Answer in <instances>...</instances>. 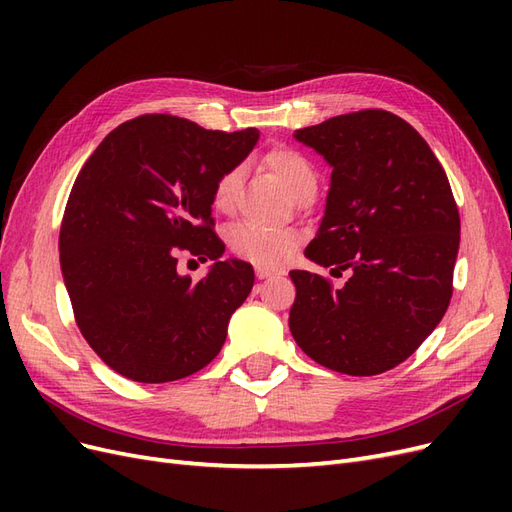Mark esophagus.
Wrapping results in <instances>:
<instances>
[{
    "label": "esophagus",
    "instance_id": "esophagus-1",
    "mask_svg": "<svg viewBox=\"0 0 512 512\" xmlns=\"http://www.w3.org/2000/svg\"><path fill=\"white\" fill-rule=\"evenodd\" d=\"M284 271L280 269H271V267H256V277L258 280H271V277H280Z\"/></svg>",
    "mask_w": 512,
    "mask_h": 512
}]
</instances>
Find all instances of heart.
I'll use <instances>...</instances> for the list:
<instances>
[{
    "instance_id": "1",
    "label": "heart",
    "mask_w": 512,
    "mask_h": 512,
    "mask_svg": "<svg viewBox=\"0 0 512 512\" xmlns=\"http://www.w3.org/2000/svg\"><path fill=\"white\" fill-rule=\"evenodd\" d=\"M265 166L280 181L284 192L294 200L303 192L316 188V170L299 151L288 147H275L265 156ZM241 190V170L232 168L224 173L213 188V207L228 213L235 207ZM230 252L250 260L260 267H275L286 262L297 250V232L286 228H265L252 222L235 224L228 230Z\"/></svg>"
}]
</instances>
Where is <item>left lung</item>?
Wrapping results in <instances>:
<instances>
[{
	"label": "left lung",
	"mask_w": 512,
	"mask_h": 512,
	"mask_svg": "<svg viewBox=\"0 0 512 512\" xmlns=\"http://www.w3.org/2000/svg\"><path fill=\"white\" fill-rule=\"evenodd\" d=\"M292 136L333 168L305 256L350 277L331 288L290 271V333L339 374H382L425 342L451 303L461 230L451 185L423 136L393 113L339 115Z\"/></svg>",
	"instance_id": "8db88e82"
}]
</instances>
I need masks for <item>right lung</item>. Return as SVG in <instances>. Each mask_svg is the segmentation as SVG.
I'll list each match as a JSON object with an SVG mask.
<instances>
[{"label": "right lung", "mask_w": 512, "mask_h": 512, "mask_svg": "<svg viewBox=\"0 0 512 512\" xmlns=\"http://www.w3.org/2000/svg\"><path fill=\"white\" fill-rule=\"evenodd\" d=\"M258 138L256 128L226 134L143 115L115 128L81 168L59 232L61 275L83 337L117 374L173 382L222 350L254 269L222 260L213 188ZM181 249L212 260L196 285L176 271Z\"/></svg>", "instance_id": "1"}]
</instances>
